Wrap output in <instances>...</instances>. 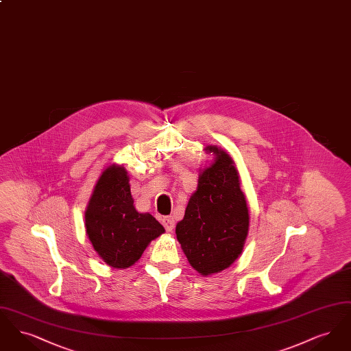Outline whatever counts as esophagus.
I'll list each match as a JSON object with an SVG mask.
<instances>
[{
    "instance_id": "esophagus-1",
    "label": "esophagus",
    "mask_w": 351,
    "mask_h": 351,
    "mask_svg": "<svg viewBox=\"0 0 351 351\" xmlns=\"http://www.w3.org/2000/svg\"><path fill=\"white\" fill-rule=\"evenodd\" d=\"M162 223L165 226V229L167 232H172L173 228H175V219L171 217V216H166V217L162 218Z\"/></svg>"
}]
</instances>
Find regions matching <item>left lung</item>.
Masks as SVG:
<instances>
[{
	"mask_svg": "<svg viewBox=\"0 0 351 351\" xmlns=\"http://www.w3.org/2000/svg\"><path fill=\"white\" fill-rule=\"evenodd\" d=\"M205 150L216 155L200 173L176 237L191 266L201 275L229 267L243 250L249 232V209L239 186L233 159L216 146Z\"/></svg>",
	"mask_w": 351,
	"mask_h": 351,
	"instance_id": "left-lung-1",
	"label": "left lung"
}]
</instances>
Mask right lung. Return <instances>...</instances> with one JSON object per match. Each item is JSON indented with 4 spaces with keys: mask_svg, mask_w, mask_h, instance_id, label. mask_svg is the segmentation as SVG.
<instances>
[{
    "mask_svg": "<svg viewBox=\"0 0 351 351\" xmlns=\"http://www.w3.org/2000/svg\"><path fill=\"white\" fill-rule=\"evenodd\" d=\"M133 204L125 168H106L85 210V228L95 250L112 267L133 266L151 241L165 233L155 218L138 213Z\"/></svg>",
    "mask_w": 351,
    "mask_h": 351,
    "instance_id": "1",
    "label": "right lung"
}]
</instances>
